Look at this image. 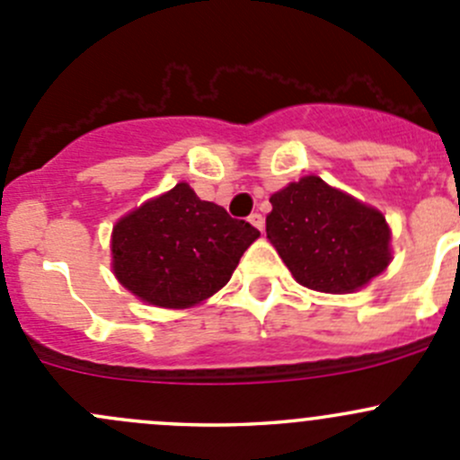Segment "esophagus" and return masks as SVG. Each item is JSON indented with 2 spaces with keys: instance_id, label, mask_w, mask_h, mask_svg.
<instances>
[{
  "instance_id": "obj_1",
  "label": "esophagus",
  "mask_w": 460,
  "mask_h": 460,
  "mask_svg": "<svg viewBox=\"0 0 460 460\" xmlns=\"http://www.w3.org/2000/svg\"><path fill=\"white\" fill-rule=\"evenodd\" d=\"M249 222H252V225L256 226V229L262 231V226H264V217L260 216V213H252V216H249Z\"/></svg>"
}]
</instances>
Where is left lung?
<instances>
[{"mask_svg": "<svg viewBox=\"0 0 460 460\" xmlns=\"http://www.w3.org/2000/svg\"><path fill=\"white\" fill-rule=\"evenodd\" d=\"M267 238L296 280L324 294H349L389 264L383 213L307 175L269 198Z\"/></svg>", "mask_w": 460, "mask_h": 460, "instance_id": "1", "label": "left lung"}]
</instances>
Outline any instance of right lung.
Here are the masks:
<instances>
[{"label":"right lung","instance_id":"1","mask_svg":"<svg viewBox=\"0 0 460 460\" xmlns=\"http://www.w3.org/2000/svg\"><path fill=\"white\" fill-rule=\"evenodd\" d=\"M258 235L180 182L115 225L113 271L137 298L184 309L222 289Z\"/></svg>","mask_w":460,"mask_h":460}]
</instances>
